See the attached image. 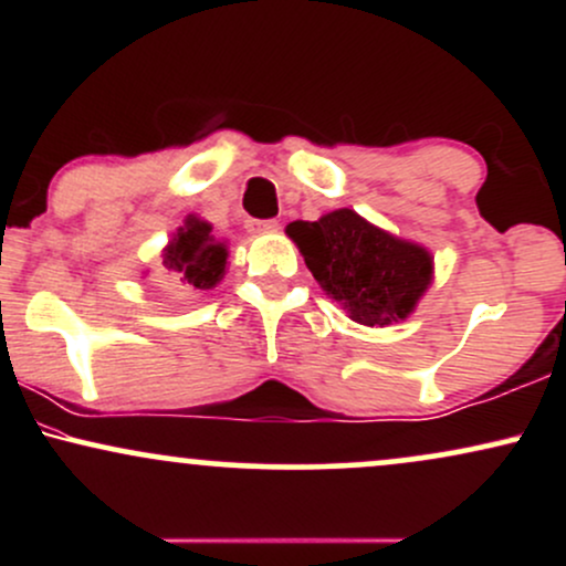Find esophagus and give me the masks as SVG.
Returning <instances> with one entry per match:
<instances>
[{"mask_svg": "<svg viewBox=\"0 0 566 566\" xmlns=\"http://www.w3.org/2000/svg\"><path fill=\"white\" fill-rule=\"evenodd\" d=\"M247 231L261 237V233H276L279 231V220H247Z\"/></svg>", "mask_w": 566, "mask_h": 566, "instance_id": "obj_1", "label": "esophagus"}]
</instances>
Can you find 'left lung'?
<instances>
[{
  "mask_svg": "<svg viewBox=\"0 0 566 566\" xmlns=\"http://www.w3.org/2000/svg\"><path fill=\"white\" fill-rule=\"evenodd\" d=\"M287 237L327 297L365 327L405 322L433 282V255L423 244L394 237L348 207L295 220Z\"/></svg>",
  "mask_w": 566,
  "mask_h": 566,
  "instance_id": "1",
  "label": "left lung"
}]
</instances>
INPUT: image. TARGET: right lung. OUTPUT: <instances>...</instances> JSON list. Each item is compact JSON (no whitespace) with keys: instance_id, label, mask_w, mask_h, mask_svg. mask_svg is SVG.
<instances>
[{"instance_id":"obj_1","label":"right lung","mask_w":566,"mask_h":566,"mask_svg":"<svg viewBox=\"0 0 566 566\" xmlns=\"http://www.w3.org/2000/svg\"><path fill=\"white\" fill-rule=\"evenodd\" d=\"M229 263V244L216 239L212 226L197 216H186L161 250V265L180 284L193 290H212L223 282Z\"/></svg>"}]
</instances>
